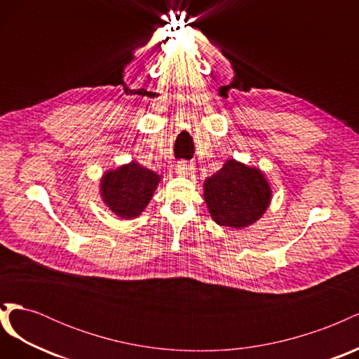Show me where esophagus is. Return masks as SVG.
Masks as SVG:
<instances>
[{
  "label": "esophagus",
  "mask_w": 359,
  "mask_h": 359,
  "mask_svg": "<svg viewBox=\"0 0 359 359\" xmlns=\"http://www.w3.org/2000/svg\"><path fill=\"white\" fill-rule=\"evenodd\" d=\"M191 172V165L187 160H180L177 163V173L178 175H189Z\"/></svg>",
  "instance_id": "obj_1"
}]
</instances>
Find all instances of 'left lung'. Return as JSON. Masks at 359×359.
I'll return each instance as SVG.
<instances>
[{
	"label": "left lung",
	"instance_id": "obj_1",
	"mask_svg": "<svg viewBox=\"0 0 359 359\" xmlns=\"http://www.w3.org/2000/svg\"><path fill=\"white\" fill-rule=\"evenodd\" d=\"M203 189L211 217L220 226L227 227L255 223L268 208L271 198L264 173L233 160L206 178Z\"/></svg>",
	"mask_w": 359,
	"mask_h": 359
}]
</instances>
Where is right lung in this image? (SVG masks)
Returning a JSON list of instances; mask_svg holds the SVG:
<instances>
[{
	"instance_id": "add662e5",
	"label": "right lung",
	"mask_w": 359,
	"mask_h": 359,
	"mask_svg": "<svg viewBox=\"0 0 359 359\" xmlns=\"http://www.w3.org/2000/svg\"><path fill=\"white\" fill-rule=\"evenodd\" d=\"M158 180L157 173L133 161L103 177V201L116 215L132 219L142 212L153 198Z\"/></svg>"
}]
</instances>
